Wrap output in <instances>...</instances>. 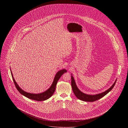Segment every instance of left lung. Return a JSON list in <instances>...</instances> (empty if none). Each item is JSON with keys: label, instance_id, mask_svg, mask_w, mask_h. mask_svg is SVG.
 Listing matches in <instances>:
<instances>
[{"label": "left lung", "instance_id": "1", "mask_svg": "<svg viewBox=\"0 0 128 128\" xmlns=\"http://www.w3.org/2000/svg\"><path fill=\"white\" fill-rule=\"evenodd\" d=\"M72 82H71V84H72V89L73 90V92L74 94L76 96L77 98H78L80 100L84 101L86 102H94L95 101H96L98 99H100V98H103L105 95H106L114 87V86L115 85V84L116 82V80L115 82L111 86V87L106 91L103 92L102 93L99 94H95V95H90V94H85L83 92H82L80 91L79 89L78 88L77 85L76 84L75 80L74 79L72 76Z\"/></svg>", "mask_w": 128, "mask_h": 128}]
</instances>
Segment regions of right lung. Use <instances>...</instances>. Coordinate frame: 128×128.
<instances>
[{"label":"right lung","mask_w":128,"mask_h":128,"mask_svg":"<svg viewBox=\"0 0 128 128\" xmlns=\"http://www.w3.org/2000/svg\"><path fill=\"white\" fill-rule=\"evenodd\" d=\"M10 72H11L12 76V79L13 80L15 86L16 88H17V89L18 90V91L22 94L25 97L28 98L30 99H32L34 100H36L38 101H42L47 100L48 99L50 98L51 96H52L54 92H55L56 87V84L58 82V80L60 79V77L64 73L67 72V70L65 69H63V70H60L59 72H58L56 74L55 78L54 79V81H53L52 85L46 91L43 92L42 93L38 94H34L28 93V92L24 91L21 88H20V87L15 82V80L13 77V74H12V72L11 71V70H10Z\"/></svg>","instance_id":"add662e5"}]
</instances>
